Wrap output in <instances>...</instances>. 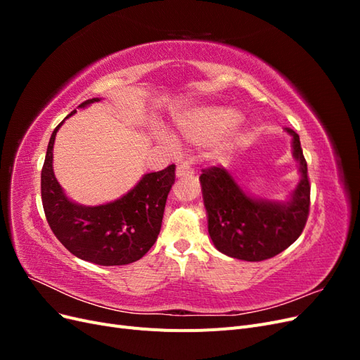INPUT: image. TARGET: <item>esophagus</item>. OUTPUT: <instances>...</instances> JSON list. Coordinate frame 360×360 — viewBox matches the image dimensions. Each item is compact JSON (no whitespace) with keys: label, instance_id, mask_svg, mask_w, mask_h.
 <instances>
[{"label":"esophagus","instance_id":"esophagus-1","mask_svg":"<svg viewBox=\"0 0 360 360\" xmlns=\"http://www.w3.org/2000/svg\"><path fill=\"white\" fill-rule=\"evenodd\" d=\"M193 172H195V171H193L189 165H186V163H183V165H179V167H177V171H176L177 177L188 176V174H193Z\"/></svg>","mask_w":360,"mask_h":360}]
</instances>
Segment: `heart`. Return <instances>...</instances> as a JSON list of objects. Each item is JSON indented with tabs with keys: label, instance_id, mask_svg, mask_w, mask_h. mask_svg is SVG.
<instances>
[{
	"label": "heart",
	"instance_id": "obj_1",
	"mask_svg": "<svg viewBox=\"0 0 360 360\" xmlns=\"http://www.w3.org/2000/svg\"><path fill=\"white\" fill-rule=\"evenodd\" d=\"M237 117V112L226 106H200L184 114L179 120V126L193 143L209 144L230 132ZM163 138L171 141L168 136Z\"/></svg>",
	"mask_w": 360,
	"mask_h": 360
}]
</instances>
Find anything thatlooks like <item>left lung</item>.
Wrapping results in <instances>:
<instances>
[{
    "mask_svg": "<svg viewBox=\"0 0 360 360\" xmlns=\"http://www.w3.org/2000/svg\"><path fill=\"white\" fill-rule=\"evenodd\" d=\"M285 130L292 136V153L302 174L290 202L274 204L248 197L219 165L201 171L209 233L217 250L228 257L245 261L269 259L296 242L307 225L311 205L308 165L299 135L290 127Z\"/></svg>",
    "mask_w": 360,
    "mask_h": 360,
    "instance_id": "obj_1",
    "label": "left lung"
}]
</instances>
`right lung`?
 Instances as JSON below:
<instances>
[{"label": "right lung", "mask_w": 360, "mask_h": 360, "mask_svg": "<svg viewBox=\"0 0 360 360\" xmlns=\"http://www.w3.org/2000/svg\"><path fill=\"white\" fill-rule=\"evenodd\" d=\"M93 102L99 99L85 101L79 106ZM61 124L63 122L53 129L49 139L40 184L43 210L52 233L69 252L90 263H135L148 252L159 236L168 193L176 181V165L146 174L132 191L114 202L78 205L66 198L52 171L53 141Z\"/></svg>", "instance_id": "1"}]
</instances>
